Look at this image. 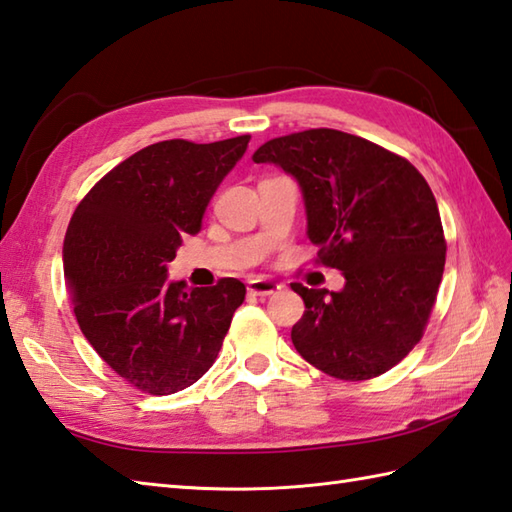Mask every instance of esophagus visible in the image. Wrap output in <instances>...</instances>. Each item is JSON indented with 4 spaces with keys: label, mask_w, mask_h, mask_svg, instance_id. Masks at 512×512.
<instances>
[{
    "label": "esophagus",
    "mask_w": 512,
    "mask_h": 512,
    "mask_svg": "<svg viewBox=\"0 0 512 512\" xmlns=\"http://www.w3.org/2000/svg\"><path fill=\"white\" fill-rule=\"evenodd\" d=\"M282 285H278V282L274 280H265V278H254L247 282V291L249 295H258V298H267V295L280 291Z\"/></svg>",
    "instance_id": "esophagus-1"
}]
</instances>
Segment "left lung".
Listing matches in <instances>:
<instances>
[{
	"mask_svg": "<svg viewBox=\"0 0 512 512\" xmlns=\"http://www.w3.org/2000/svg\"><path fill=\"white\" fill-rule=\"evenodd\" d=\"M256 164H276L302 190L306 236L344 271V289H309L291 328L300 355L331 377L363 381L394 368L423 337L445 271L438 203L418 170L381 146L335 129L265 142Z\"/></svg>",
	"mask_w": 512,
	"mask_h": 512,
	"instance_id": "8db88e82",
	"label": "left lung"
}]
</instances>
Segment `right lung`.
<instances>
[{"instance_id": "add662e5", "label": "right lung", "mask_w": 512, "mask_h": 512, "mask_svg": "<svg viewBox=\"0 0 512 512\" xmlns=\"http://www.w3.org/2000/svg\"><path fill=\"white\" fill-rule=\"evenodd\" d=\"M249 135L195 144L166 140L133 153L78 203L63 241L65 285L87 342L124 381L146 394H175L217 359L245 285L188 289L168 263Z\"/></svg>"}]
</instances>
